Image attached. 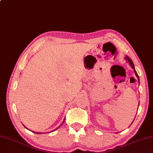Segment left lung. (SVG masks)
Masks as SVG:
<instances>
[{"label": "left lung", "instance_id": "obj_1", "mask_svg": "<svg viewBox=\"0 0 153 153\" xmlns=\"http://www.w3.org/2000/svg\"><path fill=\"white\" fill-rule=\"evenodd\" d=\"M126 59H127V60L129 62L130 64V65H131L132 68L134 69V73H135V74H136V76L137 77V79H138V81L140 82V79H139V76H138V74H137V72H136V71L135 70V68H134V64H133V62H132V59H130V58L128 56H126Z\"/></svg>", "mask_w": 153, "mask_h": 153}]
</instances>
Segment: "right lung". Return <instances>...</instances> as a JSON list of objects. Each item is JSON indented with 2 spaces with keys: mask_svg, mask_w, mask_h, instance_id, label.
<instances>
[{
  "mask_svg": "<svg viewBox=\"0 0 153 153\" xmlns=\"http://www.w3.org/2000/svg\"><path fill=\"white\" fill-rule=\"evenodd\" d=\"M37 134H40V133H37Z\"/></svg>",
  "mask_w": 153,
  "mask_h": 153,
  "instance_id": "1",
  "label": "right lung"
}]
</instances>
